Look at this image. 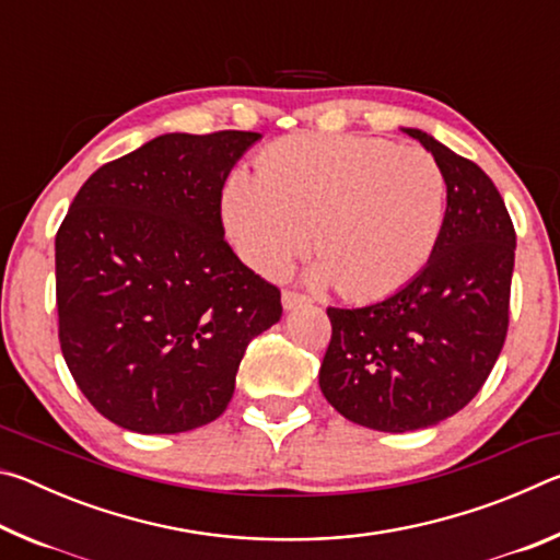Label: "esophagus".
<instances>
[{
	"instance_id": "34e87169",
	"label": "esophagus",
	"mask_w": 560,
	"mask_h": 560,
	"mask_svg": "<svg viewBox=\"0 0 560 560\" xmlns=\"http://www.w3.org/2000/svg\"><path fill=\"white\" fill-rule=\"evenodd\" d=\"M281 303L287 311H293L296 306H303V303H308V296H303V293L296 291H283L281 293Z\"/></svg>"
}]
</instances>
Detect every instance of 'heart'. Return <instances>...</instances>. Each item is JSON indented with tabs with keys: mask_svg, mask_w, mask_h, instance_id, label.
<instances>
[{
	"mask_svg": "<svg viewBox=\"0 0 560 560\" xmlns=\"http://www.w3.org/2000/svg\"><path fill=\"white\" fill-rule=\"evenodd\" d=\"M447 183L434 158L387 140L293 136L271 145L259 175L236 173L222 217L236 254L273 273L308 249V281L346 299H381L430 261L444 224Z\"/></svg>",
	"mask_w": 560,
	"mask_h": 560,
	"instance_id": "obj_1",
	"label": "heart"
}]
</instances>
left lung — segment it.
Masks as SVG:
<instances>
[{
    "mask_svg": "<svg viewBox=\"0 0 560 560\" xmlns=\"http://www.w3.org/2000/svg\"><path fill=\"white\" fill-rule=\"evenodd\" d=\"M432 153L447 210L430 261L390 296L328 308L318 371L326 400L377 432L432 428L459 412L494 368L509 328L516 232L485 170L424 130L402 128Z\"/></svg>",
    "mask_w": 560,
    "mask_h": 560,
    "instance_id": "obj_1",
    "label": "left lung"
}]
</instances>
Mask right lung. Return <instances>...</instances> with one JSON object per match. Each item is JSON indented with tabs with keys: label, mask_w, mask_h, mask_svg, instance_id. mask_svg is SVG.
<instances>
[{
	"label": "right lung",
	"mask_w": 560,
	"mask_h": 560,
	"mask_svg": "<svg viewBox=\"0 0 560 560\" xmlns=\"http://www.w3.org/2000/svg\"><path fill=\"white\" fill-rule=\"evenodd\" d=\"M261 132H165L98 167L56 234L59 340L75 385L118 428L217 420L277 287L224 242L222 187Z\"/></svg>",
	"instance_id": "obj_1"
}]
</instances>
